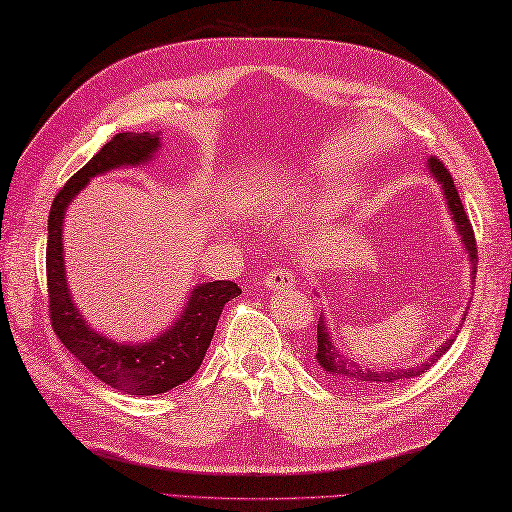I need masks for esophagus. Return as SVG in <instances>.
Listing matches in <instances>:
<instances>
[{"label": "esophagus", "instance_id": "esophagus-1", "mask_svg": "<svg viewBox=\"0 0 512 512\" xmlns=\"http://www.w3.org/2000/svg\"><path fill=\"white\" fill-rule=\"evenodd\" d=\"M265 285L269 289H292L294 287V276L289 272H283V269H272L267 274Z\"/></svg>", "mask_w": 512, "mask_h": 512}]
</instances>
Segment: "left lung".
<instances>
[{"instance_id": "left-lung-1", "label": "left lung", "mask_w": 512, "mask_h": 512, "mask_svg": "<svg viewBox=\"0 0 512 512\" xmlns=\"http://www.w3.org/2000/svg\"><path fill=\"white\" fill-rule=\"evenodd\" d=\"M428 169L432 176L437 178L439 185L443 187V196H446L448 202V209L452 218H455V225L457 231L461 236V243H464L468 258L472 263V274H477V243H475V231H472L470 220L464 211V205H461V198L457 194V187L455 182H452L450 171L443 167V162L439 158H430L428 160ZM466 321V314L461 318V323ZM461 327V325H459ZM455 339H448L443 343L439 350L432 354V359H428L426 363L417 365V368H406V370H368V368H361V365H356L352 359H347L345 354H341V347H336L330 339V332H327V323H325V316L321 314L318 316V325H316V363L318 368L325 372V376H330L332 381H339L341 385H347V388H388V385L403 381V379H414V376L423 374L426 370H430L432 363H437L443 354L450 350V345Z\"/></svg>"}]
</instances>
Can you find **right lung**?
Instances as JSON below:
<instances>
[{
    "label": "right lung",
    "instance_id": "obj_1",
    "mask_svg": "<svg viewBox=\"0 0 512 512\" xmlns=\"http://www.w3.org/2000/svg\"><path fill=\"white\" fill-rule=\"evenodd\" d=\"M160 147L158 133H118L60 189L48 214L46 283L48 312L55 334L66 350L93 376L124 394H162L189 381L205 359L214 339L216 323L225 303L240 294L231 281H214L194 287L180 318L167 332L149 343H115L93 332L73 303L66 283L62 223L69 202L86 182L118 167H138L153 158Z\"/></svg>",
    "mask_w": 512,
    "mask_h": 512
}]
</instances>
